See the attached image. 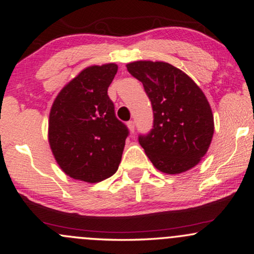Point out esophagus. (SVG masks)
<instances>
[{
    "instance_id": "obj_1",
    "label": "esophagus",
    "mask_w": 254,
    "mask_h": 254,
    "mask_svg": "<svg viewBox=\"0 0 254 254\" xmlns=\"http://www.w3.org/2000/svg\"><path fill=\"white\" fill-rule=\"evenodd\" d=\"M127 126H128V128H129V130L131 131V133H134V131H135V123H134V121L133 120L128 121Z\"/></svg>"
}]
</instances>
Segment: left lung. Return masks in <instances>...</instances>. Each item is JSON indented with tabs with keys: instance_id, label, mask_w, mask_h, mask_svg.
<instances>
[{
	"instance_id": "8db88e82",
	"label": "left lung",
	"mask_w": 254,
	"mask_h": 254,
	"mask_svg": "<svg viewBox=\"0 0 254 254\" xmlns=\"http://www.w3.org/2000/svg\"><path fill=\"white\" fill-rule=\"evenodd\" d=\"M127 70L143 84L151 103L152 128L138 135L149 159L169 175L192 169L206 155L214 134V117L204 93L166 62H131Z\"/></svg>"
}]
</instances>
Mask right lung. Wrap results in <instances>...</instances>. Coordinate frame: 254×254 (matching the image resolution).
<instances>
[{"label": "right lung", "instance_id": "right-lung-1", "mask_svg": "<svg viewBox=\"0 0 254 254\" xmlns=\"http://www.w3.org/2000/svg\"><path fill=\"white\" fill-rule=\"evenodd\" d=\"M117 71L114 64L86 68L54 100L48 140L58 164L71 178L99 183L119 168L129 130L107 95Z\"/></svg>", "mask_w": 254, "mask_h": 254}]
</instances>
